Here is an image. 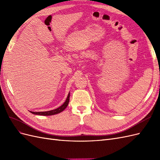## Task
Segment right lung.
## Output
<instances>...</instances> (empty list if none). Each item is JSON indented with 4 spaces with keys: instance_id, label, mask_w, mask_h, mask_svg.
Instances as JSON below:
<instances>
[{
    "instance_id": "obj_1",
    "label": "right lung",
    "mask_w": 160,
    "mask_h": 160,
    "mask_svg": "<svg viewBox=\"0 0 160 160\" xmlns=\"http://www.w3.org/2000/svg\"><path fill=\"white\" fill-rule=\"evenodd\" d=\"M69 97H70V93H69L68 96H67V99L65 101V103L62 104L61 106H60L59 108H58L55 109H53L51 111H40V112H33V111H31V113L35 115H55L57 113H61V111H63L68 105V103L69 102Z\"/></svg>"
}]
</instances>
